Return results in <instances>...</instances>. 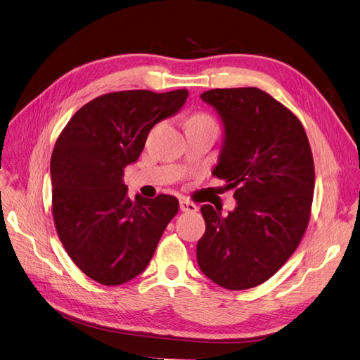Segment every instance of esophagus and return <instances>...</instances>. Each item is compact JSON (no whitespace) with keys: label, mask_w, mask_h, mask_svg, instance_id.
<instances>
[{"label":"esophagus","mask_w":360,"mask_h":360,"mask_svg":"<svg viewBox=\"0 0 360 360\" xmlns=\"http://www.w3.org/2000/svg\"><path fill=\"white\" fill-rule=\"evenodd\" d=\"M180 210L184 213H193L198 210V207L188 200H180Z\"/></svg>","instance_id":"34e87169"}]
</instances>
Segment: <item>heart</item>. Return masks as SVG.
<instances>
[{"label": "heart", "mask_w": 360, "mask_h": 360, "mask_svg": "<svg viewBox=\"0 0 360 360\" xmlns=\"http://www.w3.org/2000/svg\"><path fill=\"white\" fill-rule=\"evenodd\" d=\"M189 122H210V123H213V120L205 114H197V115H193Z\"/></svg>", "instance_id": "1"}]
</instances>
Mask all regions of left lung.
I'll use <instances>...</instances> for the list:
<instances>
[{
  "instance_id": "obj_1",
  "label": "left lung",
  "mask_w": 360,
  "mask_h": 360,
  "mask_svg": "<svg viewBox=\"0 0 360 360\" xmlns=\"http://www.w3.org/2000/svg\"><path fill=\"white\" fill-rule=\"evenodd\" d=\"M219 114L224 141L216 177L234 189L236 209L201 207L197 245L202 274L226 290L263 284L299 246L311 214L315 172L299 118L255 86L201 94Z\"/></svg>"
}]
</instances>
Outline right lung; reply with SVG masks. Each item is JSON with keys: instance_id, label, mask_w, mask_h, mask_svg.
<instances>
[{"instance_id": "1", "label": "right lung", "mask_w": 360, "mask_h": 360, "mask_svg": "<svg viewBox=\"0 0 360 360\" xmlns=\"http://www.w3.org/2000/svg\"><path fill=\"white\" fill-rule=\"evenodd\" d=\"M188 90L117 91L70 118L51 158L52 214L73 263L102 285L143 274L179 212L172 195L127 197L124 168L135 163L155 124L176 115Z\"/></svg>"}]
</instances>
